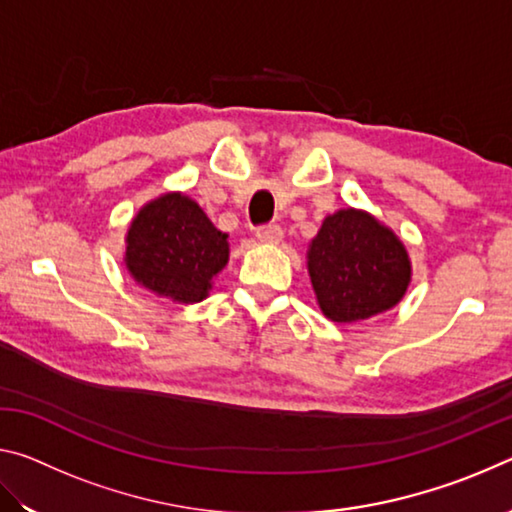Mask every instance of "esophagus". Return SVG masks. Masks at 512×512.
Instances as JSON below:
<instances>
[{
    "mask_svg": "<svg viewBox=\"0 0 512 512\" xmlns=\"http://www.w3.org/2000/svg\"><path fill=\"white\" fill-rule=\"evenodd\" d=\"M255 237H257L259 244H280L284 232H282L280 225H262V228H257Z\"/></svg>",
    "mask_w": 512,
    "mask_h": 512,
    "instance_id": "obj_1",
    "label": "esophagus"
}]
</instances>
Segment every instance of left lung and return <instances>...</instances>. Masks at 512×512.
I'll use <instances>...</instances> for the list:
<instances>
[{
  "instance_id": "left-lung-1",
  "label": "left lung",
  "mask_w": 512,
  "mask_h": 512,
  "mask_svg": "<svg viewBox=\"0 0 512 512\" xmlns=\"http://www.w3.org/2000/svg\"><path fill=\"white\" fill-rule=\"evenodd\" d=\"M307 273L323 316L359 323L400 305L413 266L393 228L359 207L327 214L309 241Z\"/></svg>"
}]
</instances>
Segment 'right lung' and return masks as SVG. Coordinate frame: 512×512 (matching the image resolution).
Wrapping results in <instances>:
<instances>
[{
	"label": "right lung",
	"instance_id": "1",
	"mask_svg": "<svg viewBox=\"0 0 512 512\" xmlns=\"http://www.w3.org/2000/svg\"><path fill=\"white\" fill-rule=\"evenodd\" d=\"M124 241L128 275L142 289L178 305L210 296L216 275L230 259L228 235L183 192H164L144 203Z\"/></svg>",
	"mask_w": 512,
	"mask_h": 512
}]
</instances>
